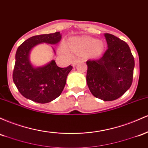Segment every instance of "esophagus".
Listing matches in <instances>:
<instances>
[{"mask_svg":"<svg viewBox=\"0 0 148 148\" xmlns=\"http://www.w3.org/2000/svg\"><path fill=\"white\" fill-rule=\"evenodd\" d=\"M81 59H75V60L73 61V63H72V65H73V66H76V64H77V63L79 62V61H80Z\"/></svg>","mask_w":148,"mask_h":148,"instance_id":"obj_1","label":"esophagus"}]
</instances>
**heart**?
I'll return each instance as SVG.
<instances>
[{"label":"heart","instance_id":"obj_1","mask_svg":"<svg viewBox=\"0 0 148 148\" xmlns=\"http://www.w3.org/2000/svg\"><path fill=\"white\" fill-rule=\"evenodd\" d=\"M69 49L71 52L77 55L88 54L92 56H99L103 49V45L101 41H95L92 38H75L69 43ZM63 52L70 55V52L66 47H63Z\"/></svg>","mask_w":148,"mask_h":148}]
</instances>
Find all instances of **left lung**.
<instances>
[{
	"mask_svg": "<svg viewBox=\"0 0 148 148\" xmlns=\"http://www.w3.org/2000/svg\"><path fill=\"white\" fill-rule=\"evenodd\" d=\"M108 49L97 59L87 61V83L95 97L114 101L122 96L132 84L135 66L129 45L114 35L105 34Z\"/></svg>",
	"mask_w": 148,
	"mask_h": 148,
	"instance_id": "1",
	"label": "left lung"
}]
</instances>
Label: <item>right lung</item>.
I'll use <instances>...</instances> for the list:
<instances>
[{
	"label": "right lung",
	"mask_w": 148,
	"mask_h": 148,
	"mask_svg": "<svg viewBox=\"0 0 148 148\" xmlns=\"http://www.w3.org/2000/svg\"><path fill=\"white\" fill-rule=\"evenodd\" d=\"M61 39L60 32L33 36L18 47L12 78L23 96L30 100L46 103L59 97L66 85V78L73 66L60 68L54 61L44 67L34 68L29 61V52L39 43L56 44Z\"/></svg>",
	"instance_id": "add662e5"
}]
</instances>
